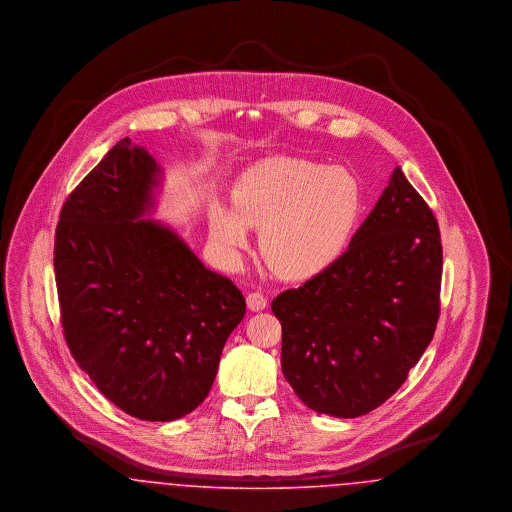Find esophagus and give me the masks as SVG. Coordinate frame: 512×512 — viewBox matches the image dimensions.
Returning <instances> with one entry per match:
<instances>
[{
    "label": "esophagus",
    "mask_w": 512,
    "mask_h": 512,
    "mask_svg": "<svg viewBox=\"0 0 512 512\" xmlns=\"http://www.w3.org/2000/svg\"><path fill=\"white\" fill-rule=\"evenodd\" d=\"M245 301H247V307H249V311H255V313H257V311H263V309L267 307V297H265L263 293H247Z\"/></svg>",
    "instance_id": "obj_1"
}]
</instances>
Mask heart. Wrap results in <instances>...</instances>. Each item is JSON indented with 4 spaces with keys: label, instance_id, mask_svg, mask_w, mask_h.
Here are the masks:
<instances>
[{
    "label": "heart",
    "instance_id": "heart-1",
    "mask_svg": "<svg viewBox=\"0 0 512 512\" xmlns=\"http://www.w3.org/2000/svg\"><path fill=\"white\" fill-rule=\"evenodd\" d=\"M357 178L307 159H272L236 184L232 209L213 205L209 234L220 259L236 265L247 228L261 230V253L278 276L305 280L330 267L361 213Z\"/></svg>",
    "mask_w": 512,
    "mask_h": 512
}]
</instances>
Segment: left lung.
<instances>
[{
    "mask_svg": "<svg viewBox=\"0 0 512 512\" xmlns=\"http://www.w3.org/2000/svg\"><path fill=\"white\" fill-rule=\"evenodd\" d=\"M441 268L438 220L395 167L340 257L270 305L295 395L338 418L390 399L434 338Z\"/></svg>",
    "mask_w": 512,
    "mask_h": 512,
    "instance_id": "left-lung-1",
    "label": "left lung"
}]
</instances>
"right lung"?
<instances>
[{
	"label": "right lung",
	"mask_w": 512,
	"mask_h": 512,
	"mask_svg": "<svg viewBox=\"0 0 512 512\" xmlns=\"http://www.w3.org/2000/svg\"><path fill=\"white\" fill-rule=\"evenodd\" d=\"M161 169L124 138L67 197L53 267L71 355L130 416L169 422L203 403L245 315L232 280L169 226L144 219Z\"/></svg>",
	"instance_id": "right-lung-1"
}]
</instances>
